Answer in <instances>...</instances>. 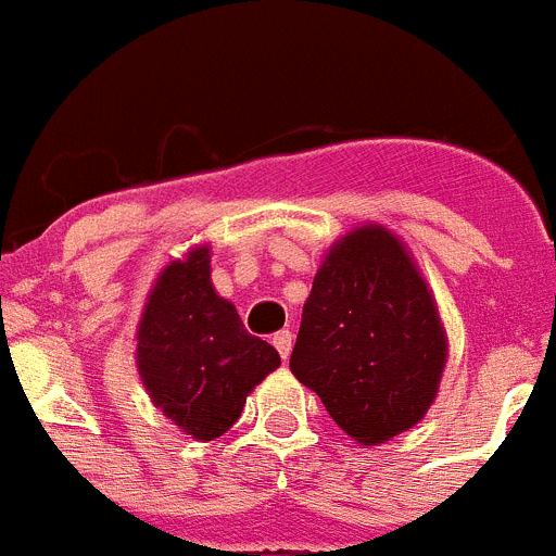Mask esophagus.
<instances>
[{
    "label": "esophagus",
    "mask_w": 556,
    "mask_h": 556,
    "mask_svg": "<svg viewBox=\"0 0 556 556\" xmlns=\"http://www.w3.org/2000/svg\"><path fill=\"white\" fill-rule=\"evenodd\" d=\"M271 343H274V346H277V352L282 354V359H288L290 357V343H293V334H290L288 329H282V332L274 334Z\"/></svg>",
    "instance_id": "1"
}]
</instances>
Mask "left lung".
<instances>
[{
    "label": "left lung",
    "mask_w": 556,
    "mask_h": 556,
    "mask_svg": "<svg viewBox=\"0 0 556 556\" xmlns=\"http://www.w3.org/2000/svg\"><path fill=\"white\" fill-rule=\"evenodd\" d=\"M446 352L438 304L404 243L365 224L315 274L290 371L349 438L377 446L427 415Z\"/></svg>",
    "instance_id": "1"
}]
</instances>
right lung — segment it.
Here are the masks:
<instances>
[{
	"label": "right lung",
	"mask_w": 556,
	"mask_h": 556,
	"mask_svg": "<svg viewBox=\"0 0 556 556\" xmlns=\"http://www.w3.org/2000/svg\"><path fill=\"white\" fill-rule=\"evenodd\" d=\"M135 354L149 399L197 440L222 438L254 384L279 368L277 349L249 334L235 304L210 282L207 247L160 271Z\"/></svg>",
	"instance_id": "obj_1"
}]
</instances>
